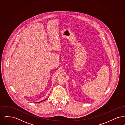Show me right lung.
I'll return each instance as SVG.
<instances>
[{
	"mask_svg": "<svg viewBox=\"0 0 125 125\" xmlns=\"http://www.w3.org/2000/svg\"><path fill=\"white\" fill-rule=\"evenodd\" d=\"M45 100H46V99H45ZM43 101H41V102H42ZM40 103V102H38V103Z\"/></svg>",
	"mask_w": 125,
	"mask_h": 125,
	"instance_id": "right-lung-1",
	"label": "right lung"
}]
</instances>
